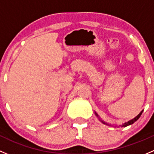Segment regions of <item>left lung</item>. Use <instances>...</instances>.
<instances>
[{
	"label": "left lung",
	"mask_w": 154,
	"mask_h": 154,
	"mask_svg": "<svg viewBox=\"0 0 154 154\" xmlns=\"http://www.w3.org/2000/svg\"><path fill=\"white\" fill-rule=\"evenodd\" d=\"M142 112H143V111H142V112H141L140 113H139V115L137 116H136L135 118H134V119H133L132 120H131V121H129V122H126V123H125V124L122 125V127H126V126H128V125H132L133 123H134V122H135L136 121H137V120L139 119V117H140V116L142 115ZM96 116H98L97 114H96ZM103 122V123H104V122ZM104 124H105V123H104Z\"/></svg>",
	"instance_id": "1"
}]
</instances>
